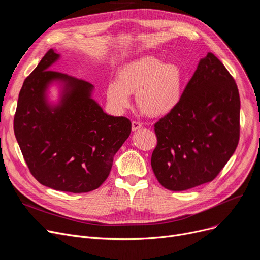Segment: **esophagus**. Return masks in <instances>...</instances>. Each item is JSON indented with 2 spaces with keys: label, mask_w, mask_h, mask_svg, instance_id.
<instances>
[{
  "label": "esophagus",
  "mask_w": 260,
  "mask_h": 260,
  "mask_svg": "<svg viewBox=\"0 0 260 260\" xmlns=\"http://www.w3.org/2000/svg\"><path fill=\"white\" fill-rule=\"evenodd\" d=\"M141 127H142V124H141L140 122H138V121H133V122H132V129H133L134 132L140 129Z\"/></svg>",
  "instance_id": "1"
}]
</instances>
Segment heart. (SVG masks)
Masks as SVG:
<instances>
[{"label":"heart","mask_w":260,"mask_h":260,"mask_svg":"<svg viewBox=\"0 0 260 260\" xmlns=\"http://www.w3.org/2000/svg\"><path fill=\"white\" fill-rule=\"evenodd\" d=\"M182 81L178 65L165 64L153 56L141 57L120 68L117 81L107 85V102L116 112H123L131 104L129 93L136 92V103L143 114L165 116L179 103Z\"/></svg>","instance_id":"heart-1"}]
</instances>
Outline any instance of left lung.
<instances>
[{
  "label": "left lung",
  "mask_w": 260,
  "mask_h": 260,
  "mask_svg": "<svg viewBox=\"0 0 260 260\" xmlns=\"http://www.w3.org/2000/svg\"><path fill=\"white\" fill-rule=\"evenodd\" d=\"M239 116L235 80L209 52L179 103L155 124L157 145L151 165L160 184L185 190L214 180L238 145Z\"/></svg>",
  "instance_id": "8db88e82"
}]
</instances>
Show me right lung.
I'll return each instance as SVG.
<instances>
[{
    "label": "right lung",
    "mask_w": 260,
    "mask_h": 260,
    "mask_svg": "<svg viewBox=\"0 0 260 260\" xmlns=\"http://www.w3.org/2000/svg\"><path fill=\"white\" fill-rule=\"evenodd\" d=\"M59 58L49 49L25 79L13 129L26 165L41 184L87 193L106 180L132 123L125 117L105 114L91 99L89 82L49 70ZM53 80L63 84L57 106H50L46 98Z\"/></svg>",
    "instance_id": "1"
}]
</instances>
